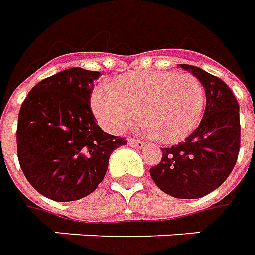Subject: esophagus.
Listing matches in <instances>:
<instances>
[{
  "mask_svg": "<svg viewBox=\"0 0 255 255\" xmlns=\"http://www.w3.org/2000/svg\"><path fill=\"white\" fill-rule=\"evenodd\" d=\"M128 144L131 146V147H133V149H142V147H144V142H142V140H138V139H132L129 138L128 139Z\"/></svg>",
  "mask_w": 255,
  "mask_h": 255,
  "instance_id": "34e87169",
  "label": "esophagus"
}]
</instances>
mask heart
<instances>
[{
  "instance_id": "1",
  "label": "heart",
  "mask_w": 255,
  "mask_h": 255,
  "mask_svg": "<svg viewBox=\"0 0 255 255\" xmlns=\"http://www.w3.org/2000/svg\"><path fill=\"white\" fill-rule=\"evenodd\" d=\"M91 108L102 127L111 132L123 131L142 113L155 138L175 143L198 127L205 109V90L191 73H131L120 79L115 90L108 86L95 90Z\"/></svg>"
}]
</instances>
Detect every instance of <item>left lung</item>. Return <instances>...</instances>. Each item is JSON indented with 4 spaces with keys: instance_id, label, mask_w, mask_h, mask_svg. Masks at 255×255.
Listing matches in <instances>:
<instances>
[{
    "instance_id": "8db88e82",
    "label": "left lung",
    "mask_w": 255,
    "mask_h": 255,
    "mask_svg": "<svg viewBox=\"0 0 255 255\" xmlns=\"http://www.w3.org/2000/svg\"><path fill=\"white\" fill-rule=\"evenodd\" d=\"M180 67L205 87V113L184 142L161 149L162 160L150 169V176L168 195L195 199L220 187L235 166L241 149L239 104L221 79L198 67Z\"/></svg>"
}]
</instances>
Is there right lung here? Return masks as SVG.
I'll list each match as a JSON object with an SVG mask.
<instances>
[{
	"instance_id": "obj_1",
	"label": "right lung",
	"mask_w": 255,
	"mask_h": 255,
	"mask_svg": "<svg viewBox=\"0 0 255 255\" xmlns=\"http://www.w3.org/2000/svg\"><path fill=\"white\" fill-rule=\"evenodd\" d=\"M97 71L69 68L43 79L21 104L17 157L36 191L57 202L78 201L98 187L112 151L127 140L104 132L90 98Z\"/></svg>"
}]
</instances>
